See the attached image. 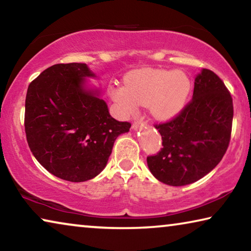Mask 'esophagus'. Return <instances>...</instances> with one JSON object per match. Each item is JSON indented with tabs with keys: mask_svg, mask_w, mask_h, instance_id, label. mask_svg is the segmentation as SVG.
<instances>
[{
	"mask_svg": "<svg viewBox=\"0 0 251 251\" xmlns=\"http://www.w3.org/2000/svg\"><path fill=\"white\" fill-rule=\"evenodd\" d=\"M144 125H145V123L143 122V121H136V122H134L132 128H133L134 130H137L138 128H142V127L144 126Z\"/></svg>",
	"mask_w": 251,
	"mask_h": 251,
	"instance_id": "34e87169",
	"label": "esophagus"
}]
</instances>
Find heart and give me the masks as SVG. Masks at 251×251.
I'll return each mask as SVG.
<instances>
[{"label":"heart","instance_id":"b5f03b06","mask_svg":"<svg viewBox=\"0 0 251 251\" xmlns=\"http://www.w3.org/2000/svg\"><path fill=\"white\" fill-rule=\"evenodd\" d=\"M191 87L184 71L143 68L127 74L125 86H109L108 94L125 115L135 114L143 105L153 118L165 122L184 108Z\"/></svg>","mask_w":251,"mask_h":251}]
</instances>
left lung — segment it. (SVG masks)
I'll return each mask as SVG.
<instances>
[{"label": "left lung", "instance_id": "1", "mask_svg": "<svg viewBox=\"0 0 251 251\" xmlns=\"http://www.w3.org/2000/svg\"><path fill=\"white\" fill-rule=\"evenodd\" d=\"M232 118V98L224 81L213 71L202 69L194 79L192 100L172 121L155 126L163 149L147 157L151 173L172 186L200 180L224 157Z\"/></svg>", "mask_w": 251, "mask_h": 251}]
</instances>
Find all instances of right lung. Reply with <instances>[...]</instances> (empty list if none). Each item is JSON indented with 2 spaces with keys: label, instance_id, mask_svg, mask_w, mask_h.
I'll return each mask as SVG.
<instances>
[{
  "label": "right lung",
  "instance_id": "add662e5",
  "mask_svg": "<svg viewBox=\"0 0 251 251\" xmlns=\"http://www.w3.org/2000/svg\"><path fill=\"white\" fill-rule=\"evenodd\" d=\"M86 63H58L30 83L25 98L26 141L37 161L54 176L85 182L106 168L114 143L130 128L110 116L101 90L87 79Z\"/></svg>",
  "mask_w": 251,
  "mask_h": 251
}]
</instances>
